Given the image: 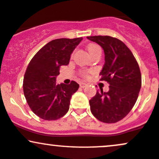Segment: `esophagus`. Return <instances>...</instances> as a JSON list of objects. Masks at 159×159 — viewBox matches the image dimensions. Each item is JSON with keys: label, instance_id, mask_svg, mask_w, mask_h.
Here are the masks:
<instances>
[{"label": "esophagus", "instance_id": "1", "mask_svg": "<svg viewBox=\"0 0 159 159\" xmlns=\"http://www.w3.org/2000/svg\"><path fill=\"white\" fill-rule=\"evenodd\" d=\"M87 85V84L85 83H80V87H81V88H84V87H85Z\"/></svg>", "mask_w": 159, "mask_h": 159}]
</instances>
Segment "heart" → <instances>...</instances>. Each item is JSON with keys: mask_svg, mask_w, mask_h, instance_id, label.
I'll use <instances>...</instances> for the list:
<instances>
[{"mask_svg": "<svg viewBox=\"0 0 159 159\" xmlns=\"http://www.w3.org/2000/svg\"><path fill=\"white\" fill-rule=\"evenodd\" d=\"M98 50H101V48H100V47L96 44H90L87 46V51H88L89 54H92L93 53L96 52V51ZM82 76H84V77H87V72H82Z\"/></svg>", "mask_w": 159, "mask_h": 159, "instance_id": "1", "label": "heart"}]
</instances>
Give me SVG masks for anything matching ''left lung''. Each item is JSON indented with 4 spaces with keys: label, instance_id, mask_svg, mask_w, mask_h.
Returning <instances> with one entry per match:
<instances>
[{
    "label": "left lung",
    "instance_id": "8db88e82",
    "mask_svg": "<svg viewBox=\"0 0 159 159\" xmlns=\"http://www.w3.org/2000/svg\"><path fill=\"white\" fill-rule=\"evenodd\" d=\"M105 52V65L100 81L110 84L109 91L101 89L90 100V111L96 119L114 123L123 119L134 107L140 87L141 73L132 52L121 40L109 36H87Z\"/></svg>",
    "mask_w": 159,
    "mask_h": 159
}]
</instances>
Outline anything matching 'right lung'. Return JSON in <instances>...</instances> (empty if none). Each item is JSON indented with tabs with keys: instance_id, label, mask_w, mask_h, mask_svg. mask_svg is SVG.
Returning <instances> with one entry per match:
<instances>
[{
	"instance_id": "1",
	"label": "right lung",
	"mask_w": 159,
	"mask_h": 159,
	"mask_svg": "<svg viewBox=\"0 0 159 159\" xmlns=\"http://www.w3.org/2000/svg\"><path fill=\"white\" fill-rule=\"evenodd\" d=\"M82 37L54 39L44 45L27 66L23 90L29 107L45 120H56L68 112L72 96L79 84H56L60 67L69 64L70 55Z\"/></svg>"
}]
</instances>
